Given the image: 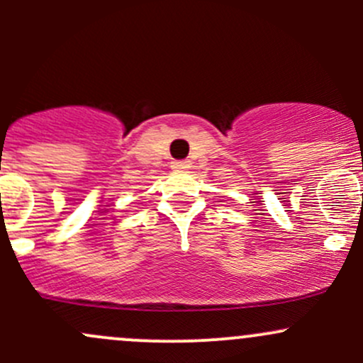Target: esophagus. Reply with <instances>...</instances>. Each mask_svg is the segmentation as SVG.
Wrapping results in <instances>:
<instances>
[{"instance_id":"1","label":"esophagus","mask_w":363,"mask_h":363,"mask_svg":"<svg viewBox=\"0 0 363 363\" xmlns=\"http://www.w3.org/2000/svg\"><path fill=\"white\" fill-rule=\"evenodd\" d=\"M188 167V161H172V168H174V170H186Z\"/></svg>"}]
</instances>
